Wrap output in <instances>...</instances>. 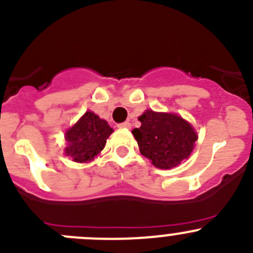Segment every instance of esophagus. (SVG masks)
Returning a JSON list of instances; mask_svg holds the SVG:
<instances>
[{"instance_id":"esophagus-1","label":"esophagus","mask_w":253,"mask_h":253,"mask_svg":"<svg viewBox=\"0 0 253 253\" xmlns=\"http://www.w3.org/2000/svg\"><path fill=\"white\" fill-rule=\"evenodd\" d=\"M120 128H131V124L129 122H122V124L119 125Z\"/></svg>"}]
</instances>
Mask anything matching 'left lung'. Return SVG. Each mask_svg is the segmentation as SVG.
<instances>
[{"label": "left lung", "instance_id": "left-lung-1", "mask_svg": "<svg viewBox=\"0 0 253 253\" xmlns=\"http://www.w3.org/2000/svg\"><path fill=\"white\" fill-rule=\"evenodd\" d=\"M140 128L132 131L140 152L153 166L169 169L188 159L197 141L190 122L174 113L147 110L138 117Z\"/></svg>", "mask_w": 253, "mask_h": 253}]
</instances>
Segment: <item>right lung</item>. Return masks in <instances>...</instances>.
Segmentation results:
<instances>
[{"mask_svg": "<svg viewBox=\"0 0 253 253\" xmlns=\"http://www.w3.org/2000/svg\"><path fill=\"white\" fill-rule=\"evenodd\" d=\"M113 129L107 121L100 119L91 111H87L81 119L66 131L65 138L67 147L66 156H70L75 162H88L103 150L106 140Z\"/></svg>", "mask_w": 253, "mask_h": 253, "instance_id": "add662e5", "label": "right lung"}]
</instances>
